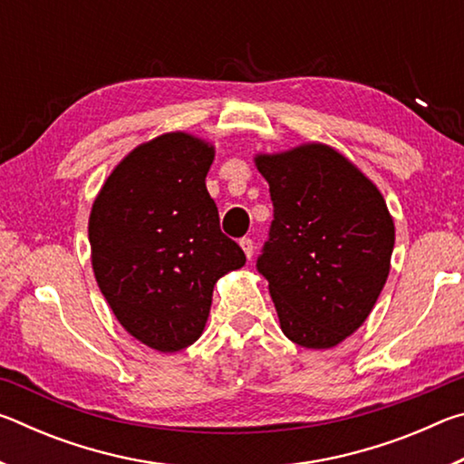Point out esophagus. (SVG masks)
Returning <instances> with one entry per match:
<instances>
[{
    "label": "esophagus",
    "instance_id": "obj_1",
    "mask_svg": "<svg viewBox=\"0 0 464 464\" xmlns=\"http://www.w3.org/2000/svg\"><path fill=\"white\" fill-rule=\"evenodd\" d=\"M239 246H241L243 251H246L247 260H251V256H254V241H251L249 237H243V239L239 241Z\"/></svg>",
    "mask_w": 464,
    "mask_h": 464
}]
</instances>
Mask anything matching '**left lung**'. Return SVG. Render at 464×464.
Instances as JSON below:
<instances>
[{"label": "left lung", "instance_id": "1", "mask_svg": "<svg viewBox=\"0 0 464 464\" xmlns=\"http://www.w3.org/2000/svg\"><path fill=\"white\" fill-rule=\"evenodd\" d=\"M274 221L256 268L280 327L303 348H334L371 315L387 282L395 225L376 186L332 147L257 155Z\"/></svg>", "mask_w": 464, "mask_h": 464}]
</instances>
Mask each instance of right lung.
<instances>
[{
    "instance_id": "add662e5",
    "label": "right lung",
    "mask_w": 464,
    "mask_h": 464,
    "mask_svg": "<svg viewBox=\"0 0 464 464\" xmlns=\"http://www.w3.org/2000/svg\"><path fill=\"white\" fill-rule=\"evenodd\" d=\"M213 160L208 143L168 132L124 157L93 200L98 286L121 325L157 352L198 340L215 282L246 264L204 182Z\"/></svg>"
}]
</instances>
